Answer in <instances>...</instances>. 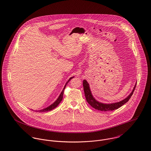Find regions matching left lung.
I'll return each mask as SVG.
<instances>
[{
    "mask_svg": "<svg viewBox=\"0 0 151 151\" xmlns=\"http://www.w3.org/2000/svg\"><path fill=\"white\" fill-rule=\"evenodd\" d=\"M83 86L84 92V95L87 102L94 108L96 109L99 110L101 111H114L115 109H117L121 107L122 105H123L124 104H126L127 101L130 99L131 97L132 96L134 90L135 88L136 85H135L134 88L132 91V92L130 93V94L124 100L121 101L120 102H118L114 104H102L96 100L90 91L89 84L87 83V82L86 80H84L83 81Z\"/></svg>",
    "mask_w": 151,
    "mask_h": 151,
    "instance_id": "8db88e82",
    "label": "left lung"
}]
</instances>
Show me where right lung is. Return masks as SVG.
<instances>
[{"label": "right lung", "mask_w": 151, "mask_h": 151, "mask_svg": "<svg viewBox=\"0 0 151 151\" xmlns=\"http://www.w3.org/2000/svg\"><path fill=\"white\" fill-rule=\"evenodd\" d=\"M73 77H71L69 80H68V81L65 84V86H64V88H63V90L62 91V92H61V93L60 94V96H59V97L58 98V99L57 100L55 101L52 104H51L50 106H48L47 108H45V109H42V110H40V111H35L36 112H47V111H51V110H52V109H54L55 108H56L58 105V104L61 102V101L63 100V94H64V90H65V87H66V86H67V84L70 81V80L72 79V78H73Z\"/></svg>", "instance_id": "right-lung-1"}]
</instances>
